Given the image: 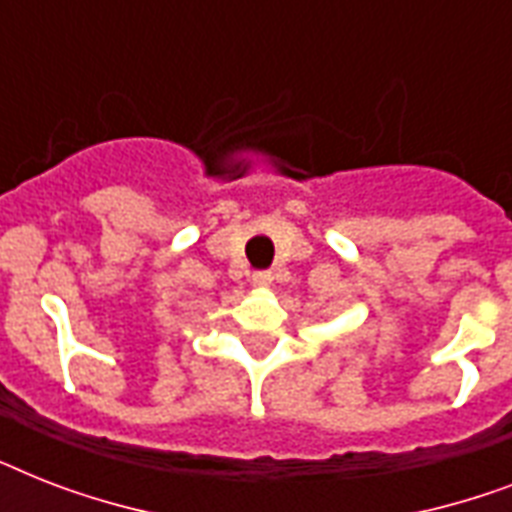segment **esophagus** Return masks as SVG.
Instances as JSON below:
<instances>
[{
    "instance_id": "obj_1",
    "label": "esophagus",
    "mask_w": 512,
    "mask_h": 512,
    "mask_svg": "<svg viewBox=\"0 0 512 512\" xmlns=\"http://www.w3.org/2000/svg\"><path fill=\"white\" fill-rule=\"evenodd\" d=\"M271 281H273L271 271L252 273V284H255V287H271Z\"/></svg>"
}]
</instances>
